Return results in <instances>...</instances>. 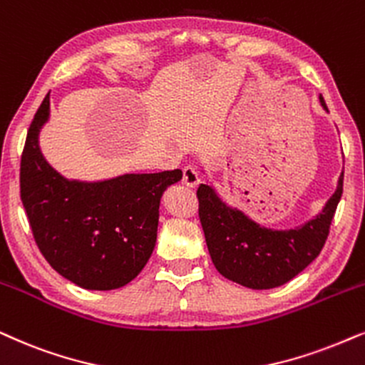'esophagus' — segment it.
<instances>
[{
	"label": "esophagus",
	"mask_w": 365,
	"mask_h": 365,
	"mask_svg": "<svg viewBox=\"0 0 365 365\" xmlns=\"http://www.w3.org/2000/svg\"><path fill=\"white\" fill-rule=\"evenodd\" d=\"M182 182L186 184L187 187H196L197 184L201 182V176L200 173L196 171V168H192V165H186V168L182 169Z\"/></svg>",
	"instance_id": "1"
}]
</instances>
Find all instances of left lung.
<instances>
[{"instance_id":"8db88e82","label":"left lung","mask_w":365,"mask_h":365,"mask_svg":"<svg viewBox=\"0 0 365 365\" xmlns=\"http://www.w3.org/2000/svg\"><path fill=\"white\" fill-rule=\"evenodd\" d=\"M322 107L327 110L324 97ZM344 171L320 212L295 228L275 230L257 223L238 207L221 200L210 184H200V220L207 250L217 272L231 282L268 290L304 272L324 248L342 196Z\"/></svg>"}]
</instances>
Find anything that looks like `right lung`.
Segmentation results:
<instances>
[{
	"mask_svg": "<svg viewBox=\"0 0 365 365\" xmlns=\"http://www.w3.org/2000/svg\"><path fill=\"white\" fill-rule=\"evenodd\" d=\"M50 93L28 130L20 189L35 241L55 272L87 290H115L139 275L158 238L159 205L181 169L120 174L102 181L67 179L40 149Z\"/></svg>",
	"mask_w": 365,
	"mask_h": 365,
	"instance_id": "1",
	"label": "right lung"
}]
</instances>
